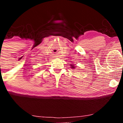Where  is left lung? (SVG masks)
I'll return each mask as SVG.
<instances>
[{
  "instance_id": "1",
  "label": "left lung",
  "mask_w": 123,
  "mask_h": 123,
  "mask_svg": "<svg viewBox=\"0 0 123 123\" xmlns=\"http://www.w3.org/2000/svg\"><path fill=\"white\" fill-rule=\"evenodd\" d=\"M70 66V68H72V69H74L76 68V66H74V64H73V63H71Z\"/></svg>"
}]
</instances>
